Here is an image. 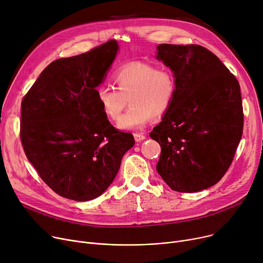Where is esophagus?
<instances>
[{"instance_id": "obj_1", "label": "esophagus", "mask_w": 263, "mask_h": 263, "mask_svg": "<svg viewBox=\"0 0 263 263\" xmlns=\"http://www.w3.org/2000/svg\"><path fill=\"white\" fill-rule=\"evenodd\" d=\"M145 139H146V136L144 134H142V133H134V140L136 142H142Z\"/></svg>"}]
</instances>
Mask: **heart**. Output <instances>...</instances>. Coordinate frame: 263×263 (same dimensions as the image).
Masks as SVG:
<instances>
[{
    "label": "heart",
    "instance_id": "heart-1",
    "mask_svg": "<svg viewBox=\"0 0 263 263\" xmlns=\"http://www.w3.org/2000/svg\"><path fill=\"white\" fill-rule=\"evenodd\" d=\"M113 80L118 90L108 85H100L96 90V100L110 121L120 118L129 102V109L118 123L122 130L141 129L151 117L162 118L176 98L177 82L168 68L131 62L119 67Z\"/></svg>",
    "mask_w": 263,
    "mask_h": 263
}]
</instances>
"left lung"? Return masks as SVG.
<instances>
[{"label":"left lung","mask_w":263,"mask_h":263,"mask_svg":"<svg viewBox=\"0 0 263 263\" xmlns=\"http://www.w3.org/2000/svg\"><path fill=\"white\" fill-rule=\"evenodd\" d=\"M157 50L177 82L171 109L150 132L161 146L157 171L174 191H202L225 175L242 137L239 82L201 46L162 44Z\"/></svg>","instance_id":"1"}]
</instances>
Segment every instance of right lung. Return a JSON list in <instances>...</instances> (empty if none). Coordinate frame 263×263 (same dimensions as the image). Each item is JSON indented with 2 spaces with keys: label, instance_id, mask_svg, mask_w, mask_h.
<instances>
[{
  "label": "right lung",
  "instance_id": "add662e5",
  "mask_svg": "<svg viewBox=\"0 0 263 263\" xmlns=\"http://www.w3.org/2000/svg\"><path fill=\"white\" fill-rule=\"evenodd\" d=\"M116 40L52 62L21 103V142L40 178L77 201L100 196L115 179L131 133L115 129L96 100L113 64Z\"/></svg>",
  "mask_w": 263,
  "mask_h": 263
}]
</instances>
